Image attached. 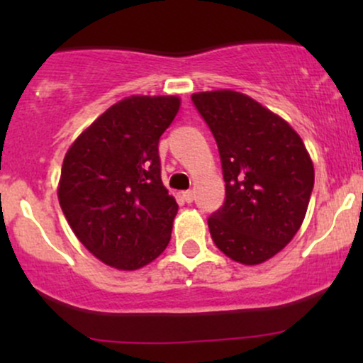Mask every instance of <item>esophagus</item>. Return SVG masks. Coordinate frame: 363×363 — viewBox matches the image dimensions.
<instances>
[{
	"label": "esophagus",
	"mask_w": 363,
	"mask_h": 363,
	"mask_svg": "<svg viewBox=\"0 0 363 363\" xmlns=\"http://www.w3.org/2000/svg\"><path fill=\"white\" fill-rule=\"evenodd\" d=\"M182 199H184L186 203H191L194 199V191H184L182 193Z\"/></svg>",
	"instance_id": "obj_1"
}]
</instances>
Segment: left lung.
Wrapping results in <instances>:
<instances>
[{
  "instance_id": "obj_1",
  "label": "left lung",
  "mask_w": 363,
  "mask_h": 363,
  "mask_svg": "<svg viewBox=\"0 0 363 363\" xmlns=\"http://www.w3.org/2000/svg\"><path fill=\"white\" fill-rule=\"evenodd\" d=\"M218 145L225 203L208 218L225 256L254 266L272 259L306 218L314 165L298 133L249 95L234 90L191 95Z\"/></svg>"
}]
</instances>
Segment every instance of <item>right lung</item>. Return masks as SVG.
Listing matches in <instances>:
<instances>
[{"mask_svg":"<svg viewBox=\"0 0 363 363\" xmlns=\"http://www.w3.org/2000/svg\"><path fill=\"white\" fill-rule=\"evenodd\" d=\"M181 107L176 95H131L73 141L57 199L78 240L104 264L135 272L167 247L177 203L160 177L158 140Z\"/></svg>","mask_w":363,"mask_h":363,"instance_id":"obj_1","label":"right lung"}]
</instances>
